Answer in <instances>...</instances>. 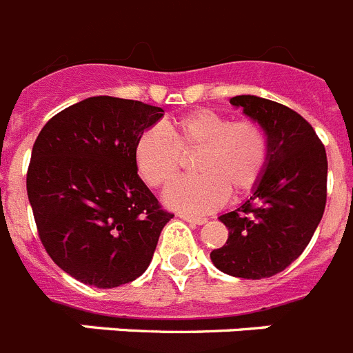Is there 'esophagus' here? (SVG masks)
<instances>
[{
	"instance_id": "1",
	"label": "esophagus",
	"mask_w": 353,
	"mask_h": 353,
	"mask_svg": "<svg viewBox=\"0 0 353 353\" xmlns=\"http://www.w3.org/2000/svg\"><path fill=\"white\" fill-rule=\"evenodd\" d=\"M179 216L183 220H186V222L197 223V225H202V223L208 222V219H204V216H194V214H179Z\"/></svg>"
}]
</instances>
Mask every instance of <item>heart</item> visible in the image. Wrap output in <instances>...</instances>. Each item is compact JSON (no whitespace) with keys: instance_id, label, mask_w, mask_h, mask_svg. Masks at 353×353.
Instances as JSON below:
<instances>
[{"instance_id":"obj_1","label":"heart","mask_w":353,"mask_h":353,"mask_svg":"<svg viewBox=\"0 0 353 353\" xmlns=\"http://www.w3.org/2000/svg\"><path fill=\"white\" fill-rule=\"evenodd\" d=\"M167 132L147 128L134 143V165L152 188L167 186L179 172L183 154H194L199 176L168 186L165 202L174 210L204 213L220 206L228 194L243 197L263 179L270 161V139L256 119H236L195 110L167 122Z\"/></svg>"}]
</instances>
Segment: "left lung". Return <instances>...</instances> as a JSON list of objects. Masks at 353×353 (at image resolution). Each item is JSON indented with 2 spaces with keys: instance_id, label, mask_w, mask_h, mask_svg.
<instances>
[{
  "instance_id": "1",
  "label": "left lung",
  "mask_w": 353,
  "mask_h": 353,
  "mask_svg": "<svg viewBox=\"0 0 353 353\" xmlns=\"http://www.w3.org/2000/svg\"><path fill=\"white\" fill-rule=\"evenodd\" d=\"M231 104L261 122L270 161L252 197L220 216L229 238L211 261L223 274L254 281L283 272L311 241L327 202V152L295 110L256 96H236Z\"/></svg>"
}]
</instances>
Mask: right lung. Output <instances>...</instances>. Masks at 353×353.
I'll return each instance as SVG.
<instances>
[{"mask_svg": "<svg viewBox=\"0 0 353 353\" xmlns=\"http://www.w3.org/2000/svg\"><path fill=\"white\" fill-rule=\"evenodd\" d=\"M163 110L97 96L49 119L26 190L46 252L79 283L117 288L143 274L174 214L137 174L134 143Z\"/></svg>", "mask_w": 353, "mask_h": 353, "instance_id": "1", "label": "right lung"}]
</instances>
